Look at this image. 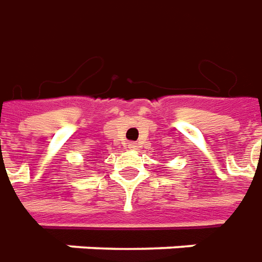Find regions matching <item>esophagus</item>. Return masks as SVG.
I'll use <instances>...</instances> for the list:
<instances>
[{
	"label": "esophagus",
	"instance_id": "esophagus-1",
	"mask_svg": "<svg viewBox=\"0 0 262 262\" xmlns=\"http://www.w3.org/2000/svg\"><path fill=\"white\" fill-rule=\"evenodd\" d=\"M138 145L135 144V142H131V144H128V149H137Z\"/></svg>",
	"mask_w": 262,
	"mask_h": 262
}]
</instances>
